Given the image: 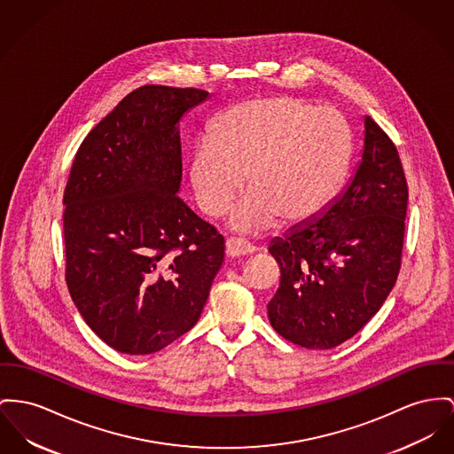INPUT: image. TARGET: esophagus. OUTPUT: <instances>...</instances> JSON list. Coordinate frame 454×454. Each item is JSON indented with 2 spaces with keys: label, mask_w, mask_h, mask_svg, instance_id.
<instances>
[{
  "label": "esophagus",
  "mask_w": 454,
  "mask_h": 454,
  "mask_svg": "<svg viewBox=\"0 0 454 454\" xmlns=\"http://www.w3.org/2000/svg\"><path fill=\"white\" fill-rule=\"evenodd\" d=\"M256 251L254 246H251L249 242L239 239V238H229L225 241V253L231 258H239V256H246V254H253Z\"/></svg>",
  "instance_id": "34e87169"
}]
</instances>
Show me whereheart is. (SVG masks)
Segmentation results:
<instances>
[{
    "mask_svg": "<svg viewBox=\"0 0 454 454\" xmlns=\"http://www.w3.org/2000/svg\"><path fill=\"white\" fill-rule=\"evenodd\" d=\"M353 134L333 106L293 94L249 99L222 112L191 160L200 208L220 216L242 189L249 192L232 215L241 232L278 222L296 229L325 212L346 179Z\"/></svg>",
    "mask_w": 454,
    "mask_h": 454,
    "instance_id": "b5f03b06",
    "label": "heart"
}]
</instances>
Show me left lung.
Returning <instances> with one entry per match:
<instances>
[{
	"instance_id": "left-lung-1",
	"label": "left lung",
	"mask_w": 454,
	"mask_h": 454,
	"mask_svg": "<svg viewBox=\"0 0 454 454\" xmlns=\"http://www.w3.org/2000/svg\"><path fill=\"white\" fill-rule=\"evenodd\" d=\"M408 182L393 139L366 117L364 150L348 189L269 253L280 286L269 302L275 333L308 349L351 339L380 309L401 269Z\"/></svg>"
}]
</instances>
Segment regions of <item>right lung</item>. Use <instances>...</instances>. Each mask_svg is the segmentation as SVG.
I'll return each mask as SVG.
<instances>
[{
    "label": "right lung",
    "mask_w": 454,
    "mask_h": 454,
    "mask_svg": "<svg viewBox=\"0 0 454 454\" xmlns=\"http://www.w3.org/2000/svg\"><path fill=\"white\" fill-rule=\"evenodd\" d=\"M196 88L129 92L75 153L63 192L65 280L99 339L152 355L201 317L223 238L181 198L182 115Z\"/></svg>",
    "instance_id": "add662e5"
}]
</instances>
